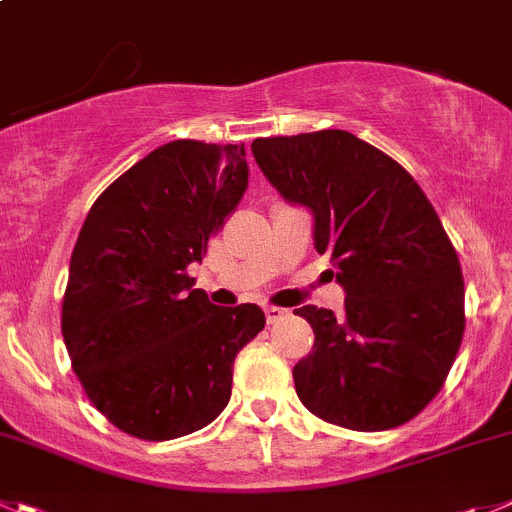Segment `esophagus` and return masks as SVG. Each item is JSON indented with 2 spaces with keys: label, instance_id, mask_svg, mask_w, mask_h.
Instances as JSON below:
<instances>
[{
  "label": "esophagus",
  "instance_id": "obj_1",
  "mask_svg": "<svg viewBox=\"0 0 512 512\" xmlns=\"http://www.w3.org/2000/svg\"><path fill=\"white\" fill-rule=\"evenodd\" d=\"M285 315H288V310H283V308H275V305H267L265 308V318H267V323H278V321H283Z\"/></svg>",
  "mask_w": 512,
  "mask_h": 512
}]
</instances>
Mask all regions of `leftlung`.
I'll return each instance as SVG.
<instances>
[{
	"instance_id": "8db88e82",
	"label": "left lung",
	"mask_w": 512,
	"mask_h": 512,
	"mask_svg": "<svg viewBox=\"0 0 512 512\" xmlns=\"http://www.w3.org/2000/svg\"><path fill=\"white\" fill-rule=\"evenodd\" d=\"M252 156L288 204L313 214V245L331 255L343 313L303 305L313 351L295 391L323 422L384 432L442 389L465 333L457 252L417 181L348 131L255 138Z\"/></svg>"
}]
</instances>
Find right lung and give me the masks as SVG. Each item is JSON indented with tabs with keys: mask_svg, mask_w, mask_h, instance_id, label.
Instances as JSON below:
<instances>
[{
	"mask_svg": "<svg viewBox=\"0 0 512 512\" xmlns=\"http://www.w3.org/2000/svg\"><path fill=\"white\" fill-rule=\"evenodd\" d=\"M245 143L179 138L95 199L70 257L62 338L85 394L108 422L148 442L222 414L234 356L265 328L255 303H209L191 262L247 189Z\"/></svg>",
	"mask_w": 512,
	"mask_h": 512,
	"instance_id": "obj_1",
	"label": "right lung"
}]
</instances>
